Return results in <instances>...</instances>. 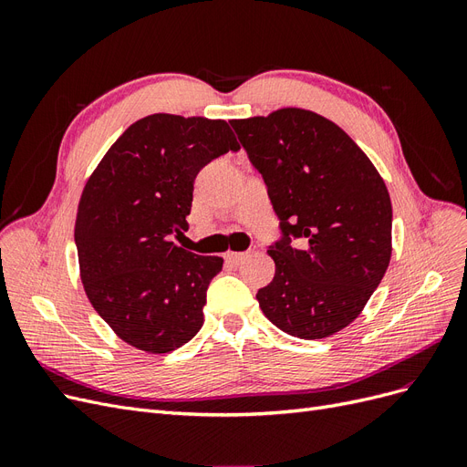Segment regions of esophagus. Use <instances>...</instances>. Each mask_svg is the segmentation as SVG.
<instances>
[{
    "instance_id": "esophagus-1",
    "label": "esophagus",
    "mask_w": 467,
    "mask_h": 467,
    "mask_svg": "<svg viewBox=\"0 0 467 467\" xmlns=\"http://www.w3.org/2000/svg\"><path fill=\"white\" fill-rule=\"evenodd\" d=\"M251 255H253V251H244V253L228 251V253H225V261L232 263V265H239V263H244L245 259H249Z\"/></svg>"
}]
</instances>
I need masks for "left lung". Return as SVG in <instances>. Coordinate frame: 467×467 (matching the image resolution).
<instances>
[{
  "instance_id": "left-lung-1",
  "label": "left lung",
  "mask_w": 467,
  "mask_h": 467,
  "mask_svg": "<svg viewBox=\"0 0 467 467\" xmlns=\"http://www.w3.org/2000/svg\"><path fill=\"white\" fill-rule=\"evenodd\" d=\"M263 175L280 218L275 278L257 292L280 331L325 338L364 309L391 259V201L384 179L341 126L286 107L230 120ZM292 236L303 245L292 248Z\"/></svg>"
}]
</instances>
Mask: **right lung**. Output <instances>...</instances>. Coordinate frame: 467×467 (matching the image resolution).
<instances>
[{
  "instance_id": "obj_1",
  "label": "right lung",
  "mask_w": 467,
  "mask_h": 467,
  "mask_svg": "<svg viewBox=\"0 0 467 467\" xmlns=\"http://www.w3.org/2000/svg\"><path fill=\"white\" fill-rule=\"evenodd\" d=\"M239 148L225 120L158 112L130 124L88 179L76 216L79 275L124 343L163 355L201 331L223 259L182 249L173 235L189 225L201 169Z\"/></svg>"
}]
</instances>
